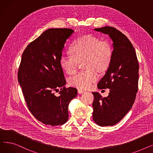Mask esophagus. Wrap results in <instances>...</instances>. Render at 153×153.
<instances>
[{
    "label": "esophagus",
    "mask_w": 153,
    "mask_h": 153,
    "mask_svg": "<svg viewBox=\"0 0 153 153\" xmlns=\"http://www.w3.org/2000/svg\"><path fill=\"white\" fill-rule=\"evenodd\" d=\"M77 92H78V94H81L84 93L85 91H82V90H81V89H78V90H77Z\"/></svg>",
    "instance_id": "34e87169"
}]
</instances>
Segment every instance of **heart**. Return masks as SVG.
<instances>
[{"label":"heart","instance_id":"heart-1","mask_svg":"<svg viewBox=\"0 0 153 153\" xmlns=\"http://www.w3.org/2000/svg\"><path fill=\"white\" fill-rule=\"evenodd\" d=\"M72 54H63L60 58V65L68 74L75 73L79 61L84 59L87 69L78 72L70 78L69 84L79 89L91 87L99 77L98 71L105 70L111 62L113 50L107 40H101L91 35L79 38L71 49Z\"/></svg>","mask_w":153,"mask_h":153}]
</instances>
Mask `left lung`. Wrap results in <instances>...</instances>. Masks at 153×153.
I'll return each instance as SVG.
<instances>
[{"label":"left lung","instance_id":"1","mask_svg":"<svg viewBox=\"0 0 153 153\" xmlns=\"http://www.w3.org/2000/svg\"><path fill=\"white\" fill-rule=\"evenodd\" d=\"M94 30L108 35L114 50L108 68L97 85L99 89H110V93L102 97L99 92H92L93 120L100 126H113L133 105L138 90L139 64L134 47L121 31L111 27Z\"/></svg>","mask_w":153,"mask_h":153}]
</instances>
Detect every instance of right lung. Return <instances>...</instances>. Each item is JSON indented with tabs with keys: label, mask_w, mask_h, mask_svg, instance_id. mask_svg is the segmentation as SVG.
I'll return each mask as SVG.
<instances>
[{
	"label": "right lung",
	"mask_w": 153,
	"mask_h": 153,
	"mask_svg": "<svg viewBox=\"0 0 153 153\" xmlns=\"http://www.w3.org/2000/svg\"><path fill=\"white\" fill-rule=\"evenodd\" d=\"M74 31L50 28L30 43L23 51L18 71V81L30 112L45 125H61L68 120V105L77 90L65 87L60 65L67 39ZM60 89L59 96L53 92Z\"/></svg>",
	"instance_id": "1"
}]
</instances>
